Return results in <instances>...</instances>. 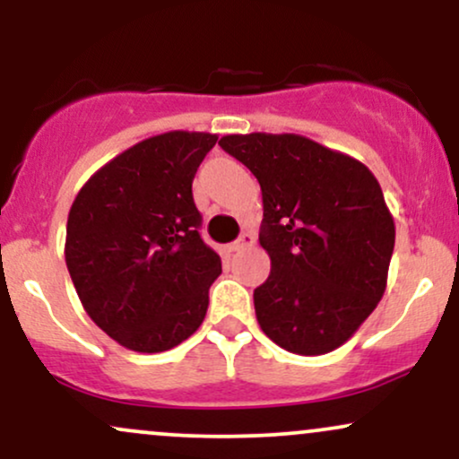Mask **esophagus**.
Masks as SVG:
<instances>
[{
  "mask_svg": "<svg viewBox=\"0 0 459 459\" xmlns=\"http://www.w3.org/2000/svg\"><path fill=\"white\" fill-rule=\"evenodd\" d=\"M252 244H255V235L252 233H241L239 239L233 241L230 244V252H239V250H246V247H250Z\"/></svg>",
  "mask_w": 459,
  "mask_h": 459,
  "instance_id": "34e87169",
  "label": "esophagus"
}]
</instances>
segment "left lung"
<instances>
[{"mask_svg": "<svg viewBox=\"0 0 459 459\" xmlns=\"http://www.w3.org/2000/svg\"><path fill=\"white\" fill-rule=\"evenodd\" d=\"M220 146L261 186L259 241L272 259L255 289L261 330L293 354H328L386 289L394 222L380 183L365 163L304 135H224Z\"/></svg>", "mask_w": 459, "mask_h": 459, "instance_id": "left-lung-1", "label": "left lung"}]
</instances>
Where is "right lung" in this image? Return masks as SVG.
Segmentation results:
<instances>
[{
    "label": "right lung",
    "instance_id": "1",
    "mask_svg": "<svg viewBox=\"0 0 459 459\" xmlns=\"http://www.w3.org/2000/svg\"><path fill=\"white\" fill-rule=\"evenodd\" d=\"M218 135L168 131L131 146L79 189L66 267L94 324L127 350L157 354L203 324L222 261L200 237L192 181Z\"/></svg>",
    "mask_w": 459,
    "mask_h": 459
}]
</instances>
